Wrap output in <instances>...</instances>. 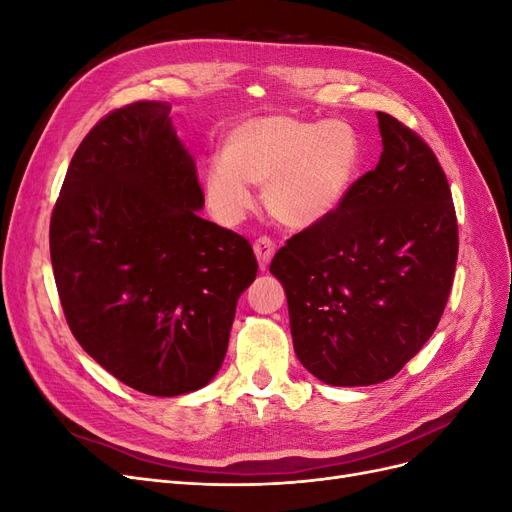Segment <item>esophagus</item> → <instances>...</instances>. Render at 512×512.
<instances>
[{"label": "esophagus", "instance_id": "esophagus-1", "mask_svg": "<svg viewBox=\"0 0 512 512\" xmlns=\"http://www.w3.org/2000/svg\"><path fill=\"white\" fill-rule=\"evenodd\" d=\"M254 254H256V258H258L260 271H267L269 262H271L273 254H275V243H273L269 237L256 239V241H254Z\"/></svg>", "mask_w": 512, "mask_h": 512}]
</instances>
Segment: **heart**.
<instances>
[{
  "mask_svg": "<svg viewBox=\"0 0 512 512\" xmlns=\"http://www.w3.org/2000/svg\"><path fill=\"white\" fill-rule=\"evenodd\" d=\"M363 145L344 119H305L288 113L239 121L207 164L203 190L215 218L235 224L254 207L250 185H265L277 222L309 228L344 203L359 177Z\"/></svg>",
  "mask_w": 512,
  "mask_h": 512,
  "instance_id": "1",
  "label": "heart"
}]
</instances>
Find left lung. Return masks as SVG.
I'll use <instances>...</instances> for the list:
<instances>
[{"label":"left lung","instance_id":"8db88e82","mask_svg":"<svg viewBox=\"0 0 512 512\" xmlns=\"http://www.w3.org/2000/svg\"><path fill=\"white\" fill-rule=\"evenodd\" d=\"M378 128V166L269 267L286 292L297 359L331 386L393 378L436 331L457 265V218L438 158L395 117L378 113Z\"/></svg>","mask_w":512,"mask_h":512}]
</instances>
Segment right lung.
<instances>
[{
	"instance_id": "right-lung-1",
	"label": "right lung",
	"mask_w": 512,
	"mask_h": 512,
	"mask_svg": "<svg viewBox=\"0 0 512 512\" xmlns=\"http://www.w3.org/2000/svg\"><path fill=\"white\" fill-rule=\"evenodd\" d=\"M168 102L106 115L76 149L51 218L68 327L132 389L175 397L222 367L252 245L196 211L205 196Z\"/></svg>"
}]
</instances>
